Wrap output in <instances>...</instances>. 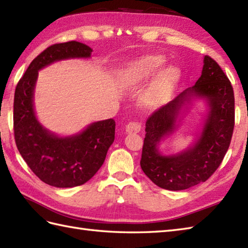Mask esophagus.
<instances>
[{"instance_id":"1","label":"esophagus","mask_w":248,"mask_h":248,"mask_svg":"<svg viewBox=\"0 0 248 248\" xmlns=\"http://www.w3.org/2000/svg\"><path fill=\"white\" fill-rule=\"evenodd\" d=\"M142 129V124L138 121H131L127 125H125V131L128 133H138Z\"/></svg>"}]
</instances>
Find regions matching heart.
Segmentation results:
<instances>
[{"label": "heart", "mask_w": 248, "mask_h": 248, "mask_svg": "<svg viewBox=\"0 0 248 248\" xmlns=\"http://www.w3.org/2000/svg\"><path fill=\"white\" fill-rule=\"evenodd\" d=\"M164 63L166 58L161 55H149L140 58L130 63L125 69L123 76L124 82L129 87L139 86L152 77ZM179 77L181 72L174 65H168L158 72L142 96V103L145 108L154 109L166 103Z\"/></svg>", "instance_id": "obj_1"}]
</instances>
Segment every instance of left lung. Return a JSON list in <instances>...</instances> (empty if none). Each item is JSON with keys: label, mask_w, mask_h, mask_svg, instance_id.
<instances>
[{"label": "left lung", "mask_w": 248, "mask_h": 248, "mask_svg": "<svg viewBox=\"0 0 248 248\" xmlns=\"http://www.w3.org/2000/svg\"><path fill=\"white\" fill-rule=\"evenodd\" d=\"M201 77L195 86L149 116L140 158V168L157 186L184 190L207 181L224 159L234 128V93L227 75L211 57L203 60ZM191 96L204 98L210 110L201 138L186 152L172 156L158 153L157 145L176 128V118Z\"/></svg>", "instance_id": "1"}]
</instances>
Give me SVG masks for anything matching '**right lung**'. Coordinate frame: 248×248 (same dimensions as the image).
Instances as JSON below:
<instances>
[{"mask_svg":"<svg viewBox=\"0 0 248 248\" xmlns=\"http://www.w3.org/2000/svg\"><path fill=\"white\" fill-rule=\"evenodd\" d=\"M92 49L71 41L55 44L34 59L18 81L14 98V134L17 148L32 172L48 185L58 188L80 186L103 164L115 140V120L88 125L82 132L60 138L36 119L33 106L38 71L51 63L70 58H89Z\"/></svg>","mask_w":248,"mask_h":248,"instance_id":"1","label":"right lung"}]
</instances>
